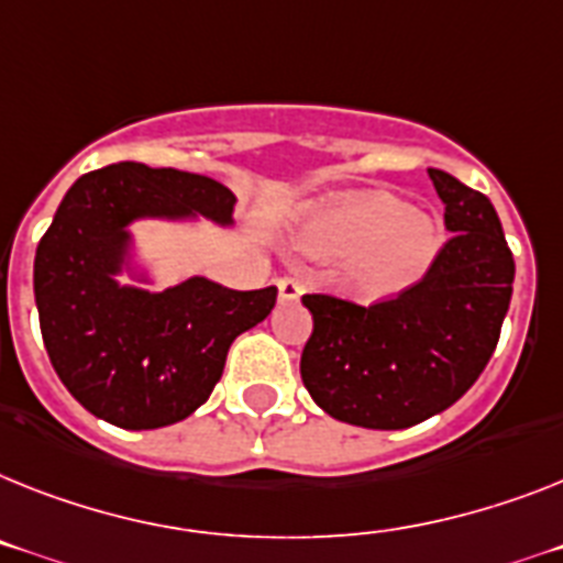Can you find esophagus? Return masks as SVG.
<instances>
[{
    "label": "esophagus",
    "instance_id": "esophagus-1",
    "mask_svg": "<svg viewBox=\"0 0 563 563\" xmlns=\"http://www.w3.org/2000/svg\"><path fill=\"white\" fill-rule=\"evenodd\" d=\"M277 289H280L283 303H291V300H297V297L303 295V280H297V277L286 274V277L277 280Z\"/></svg>",
    "mask_w": 563,
    "mask_h": 563
}]
</instances>
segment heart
I'll list each match as a JSON object with an SVG mask.
<instances>
[{
	"label": "heart",
	"instance_id": "obj_1",
	"mask_svg": "<svg viewBox=\"0 0 563 563\" xmlns=\"http://www.w3.org/2000/svg\"><path fill=\"white\" fill-rule=\"evenodd\" d=\"M311 254L352 260L349 286L366 300H386L412 289L441 252V229L395 194L369 191L323 206L306 223Z\"/></svg>",
	"mask_w": 563,
	"mask_h": 563
}]
</instances>
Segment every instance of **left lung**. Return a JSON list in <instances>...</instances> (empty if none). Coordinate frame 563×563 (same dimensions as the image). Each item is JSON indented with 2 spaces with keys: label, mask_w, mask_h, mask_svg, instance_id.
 <instances>
[{
  "label": "left lung",
  "mask_w": 563,
  "mask_h": 563,
  "mask_svg": "<svg viewBox=\"0 0 563 563\" xmlns=\"http://www.w3.org/2000/svg\"><path fill=\"white\" fill-rule=\"evenodd\" d=\"M452 238L432 268L398 297L361 306L303 295L314 329L300 377L332 418L366 429H406L450 409L498 346L515 260L489 197L429 168Z\"/></svg>",
  "instance_id": "obj_1"
}]
</instances>
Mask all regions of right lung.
Returning <instances> with one entry per match:
<instances>
[{
	"label": "right lung",
	"instance_id": "obj_1",
	"mask_svg": "<svg viewBox=\"0 0 563 563\" xmlns=\"http://www.w3.org/2000/svg\"><path fill=\"white\" fill-rule=\"evenodd\" d=\"M234 194L202 174L117 163L68 188L33 260L48 357L65 389L120 429H159L209 400L238 334L268 318L277 289L191 277L151 295L113 280L136 217L229 223Z\"/></svg>",
	"mask_w": 563,
	"mask_h": 563
}]
</instances>
